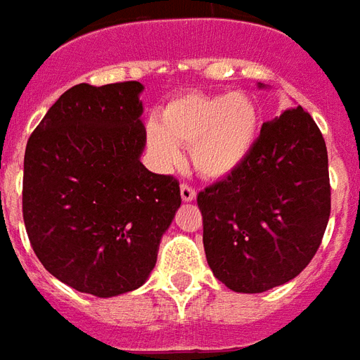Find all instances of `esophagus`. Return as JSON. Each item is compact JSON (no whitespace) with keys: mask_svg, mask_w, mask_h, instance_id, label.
Masks as SVG:
<instances>
[{"mask_svg":"<svg viewBox=\"0 0 360 360\" xmlns=\"http://www.w3.org/2000/svg\"><path fill=\"white\" fill-rule=\"evenodd\" d=\"M180 195H182V201L190 203V201L195 199L198 191H195V188H191L190 184H182V186H180Z\"/></svg>","mask_w":360,"mask_h":360,"instance_id":"esophagus-1","label":"esophagus"}]
</instances>
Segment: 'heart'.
<instances>
[{
	"label": "heart",
	"mask_w": 360,
	"mask_h": 360,
	"mask_svg": "<svg viewBox=\"0 0 360 360\" xmlns=\"http://www.w3.org/2000/svg\"><path fill=\"white\" fill-rule=\"evenodd\" d=\"M261 128V115L245 94H184L159 111L146 130L157 162L174 169L178 146L191 149V161L207 178H224L248 161Z\"/></svg>",
	"instance_id": "1"
}]
</instances>
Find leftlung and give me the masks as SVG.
<instances>
[{
  "mask_svg": "<svg viewBox=\"0 0 360 360\" xmlns=\"http://www.w3.org/2000/svg\"><path fill=\"white\" fill-rule=\"evenodd\" d=\"M198 207L207 263L226 288L261 293L293 280L330 219L326 141L313 117L295 107L264 122L248 161L199 191Z\"/></svg>",
  "mask_w": 360,
  "mask_h": 360,
  "instance_id": "obj_1",
  "label": "left lung"
}]
</instances>
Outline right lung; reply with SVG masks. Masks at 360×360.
Instances as JSON below:
<instances>
[{"label": "right lung", "instance_id": "obj_1", "mask_svg": "<svg viewBox=\"0 0 360 360\" xmlns=\"http://www.w3.org/2000/svg\"><path fill=\"white\" fill-rule=\"evenodd\" d=\"M140 82L78 84L28 138L22 219L34 253L63 284L96 297L140 288L182 203L174 176L140 161Z\"/></svg>", "mask_w": 360, "mask_h": 360}]
</instances>
